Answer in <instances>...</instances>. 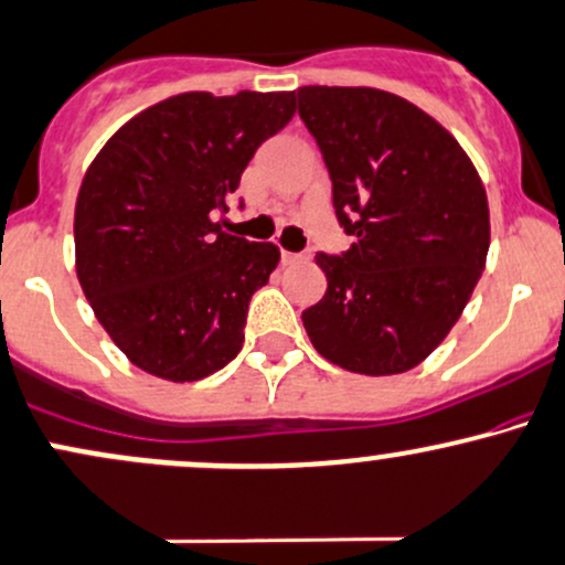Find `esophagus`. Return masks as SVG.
Segmentation results:
<instances>
[{
    "instance_id": "34e87169",
    "label": "esophagus",
    "mask_w": 565,
    "mask_h": 565,
    "mask_svg": "<svg viewBox=\"0 0 565 565\" xmlns=\"http://www.w3.org/2000/svg\"><path fill=\"white\" fill-rule=\"evenodd\" d=\"M308 254H295V252H284L281 249V263L284 265H297V263H306Z\"/></svg>"
}]
</instances>
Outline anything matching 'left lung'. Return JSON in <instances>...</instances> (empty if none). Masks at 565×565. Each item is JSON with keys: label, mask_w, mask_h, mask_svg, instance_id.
Here are the masks:
<instances>
[{"label": "left lung", "mask_w": 565, "mask_h": 565, "mask_svg": "<svg viewBox=\"0 0 565 565\" xmlns=\"http://www.w3.org/2000/svg\"><path fill=\"white\" fill-rule=\"evenodd\" d=\"M332 179L343 254H316L327 292L302 311L313 349L359 375L407 373L467 308L491 246L488 198L461 145L377 88H297Z\"/></svg>", "instance_id": "left-lung-1"}]
</instances>
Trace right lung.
I'll return each mask as SVG.
<instances>
[{
    "label": "right lung",
    "instance_id": "right-lung-1",
    "mask_svg": "<svg viewBox=\"0 0 565 565\" xmlns=\"http://www.w3.org/2000/svg\"><path fill=\"white\" fill-rule=\"evenodd\" d=\"M295 93H179L128 120L85 171L74 206L77 278L115 345L145 373L184 383L244 343L252 295L281 252L214 222Z\"/></svg>",
    "mask_w": 565,
    "mask_h": 565
}]
</instances>
